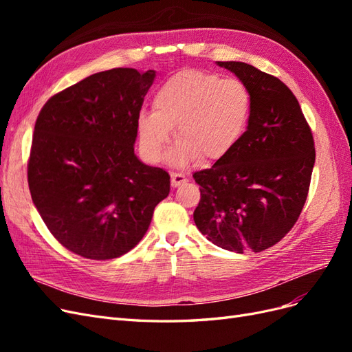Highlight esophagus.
<instances>
[{
	"instance_id": "obj_1",
	"label": "esophagus",
	"mask_w": 352,
	"mask_h": 352,
	"mask_svg": "<svg viewBox=\"0 0 352 352\" xmlns=\"http://www.w3.org/2000/svg\"><path fill=\"white\" fill-rule=\"evenodd\" d=\"M170 177H172V186L173 188H177V186L188 182V177H185L184 175H180V173H172V175H170Z\"/></svg>"
}]
</instances>
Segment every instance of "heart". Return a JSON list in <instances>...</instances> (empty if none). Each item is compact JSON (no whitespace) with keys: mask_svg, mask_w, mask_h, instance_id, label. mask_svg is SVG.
Returning <instances> with one entry per match:
<instances>
[{"mask_svg":"<svg viewBox=\"0 0 352 352\" xmlns=\"http://www.w3.org/2000/svg\"><path fill=\"white\" fill-rule=\"evenodd\" d=\"M250 110V92L241 80L201 70L180 72L158 89L154 110L138 117L141 151L146 160L158 162L176 127L179 141L167 155L170 163L217 162L241 140Z\"/></svg>","mask_w":352,"mask_h":352,"instance_id":"1","label":"heart"}]
</instances>
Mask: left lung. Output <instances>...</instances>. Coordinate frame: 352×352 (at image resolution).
I'll use <instances>...</instances> for the list:
<instances>
[{
    "label": "left lung",
    "instance_id": "left-lung-1",
    "mask_svg": "<svg viewBox=\"0 0 352 352\" xmlns=\"http://www.w3.org/2000/svg\"><path fill=\"white\" fill-rule=\"evenodd\" d=\"M247 87L251 110L235 148L194 173L201 199L194 221L217 247L242 254L278 243L301 214L316 162L300 102L272 74L241 61H217Z\"/></svg>",
    "mask_w": 352,
    "mask_h": 352
}]
</instances>
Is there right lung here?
<instances>
[{
	"instance_id": "1",
	"label": "right lung",
	"mask_w": 352,
	"mask_h": 352,
	"mask_svg": "<svg viewBox=\"0 0 352 352\" xmlns=\"http://www.w3.org/2000/svg\"><path fill=\"white\" fill-rule=\"evenodd\" d=\"M154 70L100 72L42 107L32 140V201L63 247L91 260L135 248L170 192L166 170L135 154L138 117Z\"/></svg>"
}]
</instances>
